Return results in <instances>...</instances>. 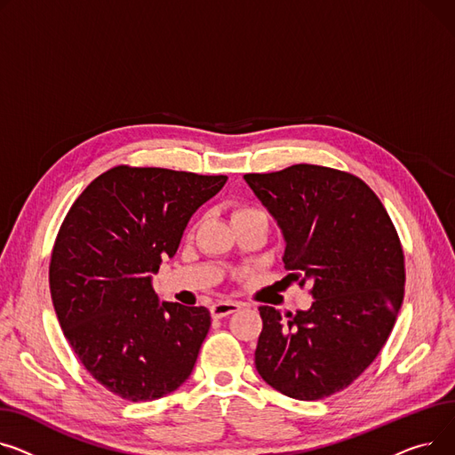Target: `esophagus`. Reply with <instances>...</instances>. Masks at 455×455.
Segmentation results:
<instances>
[{
    "mask_svg": "<svg viewBox=\"0 0 455 455\" xmlns=\"http://www.w3.org/2000/svg\"><path fill=\"white\" fill-rule=\"evenodd\" d=\"M238 308H240V303H235V301H219V303H215V305L211 307V314H212V317L220 319V317H226V315L236 312Z\"/></svg>",
    "mask_w": 455,
    "mask_h": 455,
    "instance_id": "esophagus-1",
    "label": "esophagus"
}]
</instances>
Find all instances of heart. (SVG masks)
Masks as SVG:
<instances>
[{
  "instance_id": "b5f03b06",
  "label": "heart",
  "mask_w": 455,
  "mask_h": 455,
  "mask_svg": "<svg viewBox=\"0 0 455 455\" xmlns=\"http://www.w3.org/2000/svg\"><path fill=\"white\" fill-rule=\"evenodd\" d=\"M248 212H259V209H253V207H236L235 212H233V219L240 217V215H248Z\"/></svg>"
}]
</instances>
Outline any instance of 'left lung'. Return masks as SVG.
I'll return each mask as SVG.
<instances>
[{
    "label": "left lung",
    "mask_w": 455,
    "mask_h": 455,
    "mask_svg": "<svg viewBox=\"0 0 455 455\" xmlns=\"http://www.w3.org/2000/svg\"><path fill=\"white\" fill-rule=\"evenodd\" d=\"M284 240V279L310 284L308 310L259 307L255 367L286 396L345 389L387 341L404 298V253L379 196L356 176L319 165L244 174Z\"/></svg>",
    "instance_id": "obj_1"
}]
</instances>
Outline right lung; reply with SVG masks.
Masks as SVG:
<instances>
[{
	"mask_svg": "<svg viewBox=\"0 0 455 455\" xmlns=\"http://www.w3.org/2000/svg\"><path fill=\"white\" fill-rule=\"evenodd\" d=\"M226 181L119 165L86 187L59 231L49 266L59 323L90 375L132 403L162 398L193 372L211 314L159 303L152 274Z\"/></svg>",
	"mask_w": 455,
	"mask_h": 455,
	"instance_id": "add662e5",
	"label": "right lung"
}]
</instances>
